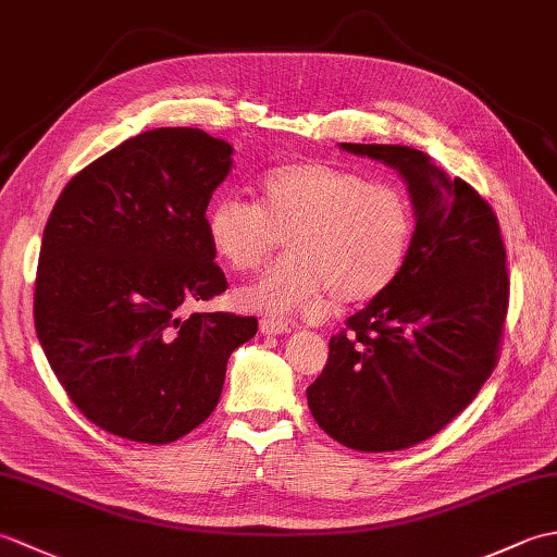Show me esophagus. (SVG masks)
Instances as JSON below:
<instances>
[{
    "label": "esophagus",
    "mask_w": 557,
    "mask_h": 557,
    "mask_svg": "<svg viewBox=\"0 0 557 557\" xmlns=\"http://www.w3.org/2000/svg\"><path fill=\"white\" fill-rule=\"evenodd\" d=\"M260 333L263 335H285L292 333V325L285 321H277V318H263L260 321Z\"/></svg>",
    "instance_id": "34e87169"
}]
</instances>
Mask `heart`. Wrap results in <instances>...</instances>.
<instances>
[{
    "instance_id": "heart-1",
    "label": "heart",
    "mask_w": 557,
    "mask_h": 557,
    "mask_svg": "<svg viewBox=\"0 0 557 557\" xmlns=\"http://www.w3.org/2000/svg\"><path fill=\"white\" fill-rule=\"evenodd\" d=\"M411 232L399 188L315 160L270 168L256 203L220 196L206 212L212 253L236 275L263 265L282 236L287 256L236 292L242 309L270 315H318L327 294L339 304L371 301L399 275Z\"/></svg>"
}]
</instances>
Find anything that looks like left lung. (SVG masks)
I'll use <instances>...</instances> for the list:
<instances>
[{
  "mask_svg": "<svg viewBox=\"0 0 557 557\" xmlns=\"http://www.w3.org/2000/svg\"><path fill=\"white\" fill-rule=\"evenodd\" d=\"M395 168L417 230L399 275L330 337L306 389L318 425L359 453L429 441L465 411L498 363L510 277L488 200L421 150L342 144Z\"/></svg>",
  "mask_w": 557,
  "mask_h": 557,
  "instance_id": "1",
  "label": "left lung"
}]
</instances>
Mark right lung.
Wrapping results in <instances>:
<instances>
[{"label": "right lung", "mask_w": 557, "mask_h": 557, "mask_svg": "<svg viewBox=\"0 0 557 557\" xmlns=\"http://www.w3.org/2000/svg\"><path fill=\"white\" fill-rule=\"evenodd\" d=\"M232 146L200 128L124 140L71 180L45 224L33 318L78 411L126 441H180L218 407L253 315L191 313L227 289L206 210Z\"/></svg>", "instance_id": "add662e5"}]
</instances>
